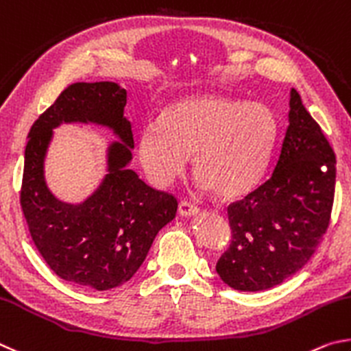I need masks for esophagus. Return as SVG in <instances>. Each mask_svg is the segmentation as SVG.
Returning a JSON list of instances; mask_svg holds the SVG:
<instances>
[{"instance_id": "34e87169", "label": "esophagus", "mask_w": 351, "mask_h": 351, "mask_svg": "<svg viewBox=\"0 0 351 351\" xmlns=\"http://www.w3.org/2000/svg\"><path fill=\"white\" fill-rule=\"evenodd\" d=\"M199 211H200V208L188 200H182L179 204V213L182 214V216H195Z\"/></svg>"}]
</instances>
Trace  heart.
<instances>
[{"label": "heart", "mask_w": 351, "mask_h": 351, "mask_svg": "<svg viewBox=\"0 0 351 351\" xmlns=\"http://www.w3.org/2000/svg\"><path fill=\"white\" fill-rule=\"evenodd\" d=\"M278 137V120L265 103L199 95L172 103L138 138L141 166L157 185L194 171L220 197H239L261 182Z\"/></svg>", "instance_id": "obj_1"}]
</instances>
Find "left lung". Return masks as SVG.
Wrapping results in <instances>:
<instances>
[{"label": "left lung", "instance_id": "8db88e82", "mask_svg": "<svg viewBox=\"0 0 351 351\" xmlns=\"http://www.w3.org/2000/svg\"><path fill=\"white\" fill-rule=\"evenodd\" d=\"M268 179L226 208L231 243L216 269L239 291H261L298 273L327 232L336 156L291 89L288 126Z\"/></svg>", "mask_w": 351, "mask_h": 351}]
</instances>
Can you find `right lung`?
<instances>
[{
  "label": "right lung",
  "mask_w": 351,
  "mask_h": 351,
  "mask_svg": "<svg viewBox=\"0 0 351 351\" xmlns=\"http://www.w3.org/2000/svg\"><path fill=\"white\" fill-rule=\"evenodd\" d=\"M126 90L115 83H73L30 128L24 152L20 204L30 237L49 268L90 290L120 287L137 273L157 232L174 219L177 197L158 191L125 169L134 134L123 119ZM95 121L114 128L125 141L110 150V174L82 206L55 199L42 176L51 128L61 121Z\"/></svg>",
  "instance_id": "add662e5"
}]
</instances>
